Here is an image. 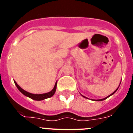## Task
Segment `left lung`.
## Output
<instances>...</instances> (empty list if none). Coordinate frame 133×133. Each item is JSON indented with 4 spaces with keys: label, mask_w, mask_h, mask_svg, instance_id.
<instances>
[{
    "label": "left lung",
    "mask_w": 133,
    "mask_h": 133,
    "mask_svg": "<svg viewBox=\"0 0 133 133\" xmlns=\"http://www.w3.org/2000/svg\"><path fill=\"white\" fill-rule=\"evenodd\" d=\"M120 84H121V83H120ZM118 88H117V90H115V91H114V92H112V94H111V95H109V96H108V97H105V98H103V99H98V100H95V101H104V100L107 99V98H108V97H110V96H111V95H113V94H114V93H115V92H116V91H117V90H118ZM82 96H83V95H82ZM83 97H84V98H87V97H84V96H83ZM94 101H95V100H94Z\"/></svg>",
    "instance_id": "8db88e82"
}]
</instances>
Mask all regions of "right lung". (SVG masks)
<instances>
[{
    "label": "right lung",
    "mask_w": 133,
    "mask_h": 133,
    "mask_svg": "<svg viewBox=\"0 0 133 133\" xmlns=\"http://www.w3.org/2000/svg\"><path fill=\"white\" fill-rule=\"evenodd\" d=\"M14 82H15V85L16 86L17 89H18V90H19L20 91H21V92L23 94V95H25V96H26V97H29V98H32V99L35 100V101H42V100L46 99V98H50V97H52V96L54 95V94L55 93V91H56V83H57V82H56L53 89H52L51 91H50V92H47V93L36 95V94H32V93H30V92H27V91L24 90V89H22V88H21V87H20V86L16 83V81H15Z\"/></svg>",
    "instance_id": "add662e5"
}]
</instances>
